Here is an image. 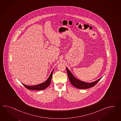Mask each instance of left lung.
<instances>
[{"instance_id": "left-lung-1", "label": "left lung", "mask_w": 121, "mask_h": 121, "mask_svg": "<svg viewBox=\"0 0 121 121\" xmlns=\"http://www.w3.org/2000/svg\"><path fill=\"white\" fill-rule=\"evenodd\" d=\"M66 69L67 70L68 75L71 83L72 84L73 86L75 87L78 89H89L90 88H91L92 87H93L100 80V79L102 77L93 82H87L79 80L77 78H76L67 67L66 68Z\"/></svg>"}]
</instances>
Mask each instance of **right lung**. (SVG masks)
<instances>
[{
	"label": "right lung",
	"mask_w": 121,
	"mask_h": 121,
	"mask_svg": "<svg viewBox=\"0 0 121 121\" xmlns=\"http://www.w3.org/2000/svg\"><path fill=\"white\" fill-rule=\"evenodd\" d=\"M54 69L52 71V72H51L50 75L49 76L48 78L47 79V80L45 81L44 82H43L42 83L36 85H34V86H28L26 85H25L24 84H22V85L24 86L27 88L28 89L30 90H42L46 89V88H47L50 85V84L51 83V79H52V73L54 71Z\"/></svg>",
	"instance_id": "add662e5"
}]
</instances>
